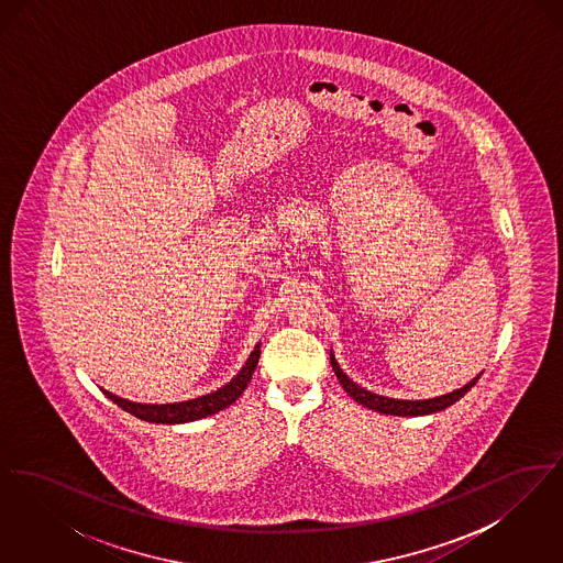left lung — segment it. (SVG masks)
Here are the masks:
<instances>
[{
    "label": "left lung",
    "mask_w": 563,
    "mask_h": 563,
    "mask_svg": "<svg viewBox=\"0 0 563 563\" xmlns=\"http://www.w3.org/2000/svg\"><path fill=\"white\" fill-rule=\"evenodd\" d=\"M331 367L338 375L342 388L349 393L350 397L358 405L367 407V409H374L379 413H386V416H429V413H437V411H443L445 407L454 405L455 401H460L475 384L477 379L482 377V374L477 377H473L468 384H464L462 388H457L454 393H448V395H441V397H434V399H424V401H402V399H388V397H382V395H375L372 390H365L361 388L358 384H354L350 379L349 375L344 374L331 352Z\"/></svg>",
    "instance_id": "obj_1"
}]
</instances>
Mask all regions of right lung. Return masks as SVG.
I'll return each mask as SVG.
<instances>
[{"label":"right lung","instance_id":"right-lung-1","mask_svg":"<svg viewBox=\"0 0 563 563\" xmlns=\"http://www.w3.org/2000/svg\"><path fill=\"white\" fill-rule=\"evenodd\" d=\"M260 344L251 352V356L246 358L244 367L236 377H232V382H228L225 386H221L219 390H214L211 395L198 397V399H189L181 402H164V405H150V402H133L122 397L111 395L109 390H103V395L115 402L118 407H122L124 411L133 413L134 418L145 420V422H156V424H184V422H194V420H202L207 416H213L217 411L230 407L232 402L239 401L246 384L251 382L253 372L260 363Z\"/></svg>","mask_w":563,"mask_h":563}]
</instances>
